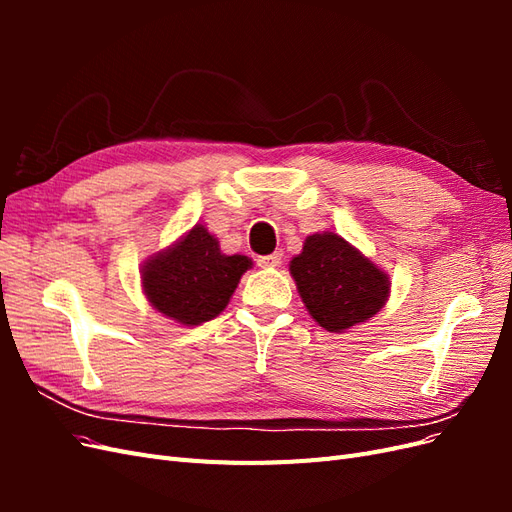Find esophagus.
<instances>
[{"instance_id":"1","label":"esophagus","mask_w":512,"mask_h":512,"mask_svg":"<svg viewBox=\"0 0 512 512\" xmlns=\"http://www.w3.org/2000/svg\"><path fill=\"white\" fill-rule=\"evenodd\" d=\"M280 265H282V254L280 252H273L269 256L258 258V267H262V269H273V267H280Z\"/></svg>"}]
</instances>
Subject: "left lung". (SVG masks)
Wrapping results in <instances>:
<instances>
[{
	"label": "left lung",
	"mask_w": 512,
	"mask_h": 512,
	"mask_svg": "<svg viewBox=\"0 0 512 512\" xmlns=\"http://www.w3.org/2000/svg\"><path fill=\"white\" fill-rule=\"evenodd\" d=\"M290 275L307 312L331 333L378 314L391 290L386 273L335 232L309 235L303 252L290 260Z\"/></svg>",
	"instance_id": "1"
}]
</instances>
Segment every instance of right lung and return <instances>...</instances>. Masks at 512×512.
<instances>
[{"instance_id": "1", "label": "right lung", "mask_w": 512, "mask_h": 512, "mask_svg": "<svg viewBox=\"0 0 512 512\" xmlns=\"http://www.w3.org/2000/svg\"><path fill=\"white\" fill-rule=\"evenodd\" d=\"M250 267L247 256L222 254L218 239L203 224H196L173 247L145 262L143 290L160 314L196 327L224 312Z\"/></svg>"}]
</instances>
